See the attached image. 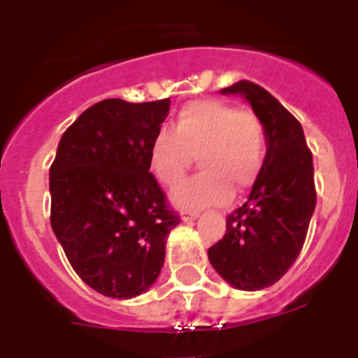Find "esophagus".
Listing matches in <instances>:
<instances>
[{"mask_svg":"<svg viewBox=\"0 0 358 358\" xmlns=\"http://www.w3.org/2000/svg\"><path fill=\"white\" fill-rule=\"evenodd\" d=\"M181 217L185 222H188V220H195V218L199 217V211L197 210H182Z\"/></svg>","mask_w":358,"mask_h":358,"instance_id":"obj_1","label":"esophagus"}]
</instances>
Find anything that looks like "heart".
Masks as SVG:
<instances>
[{"label":"heart","instance_id":"b5f03b06","mask_svg":"<svg viewBox=\"0 0 358 358\" xmlns=\"http://www.w3.org/2000/svg\"><path fill=\"white\" fill-rule=\"evenodd\" d=\"M267 152L262 120L222 100H195L179 109L173 131L161 129L150 143V169L163 186H176L199 156L204 170L172 194L179 208L217 206L233 188L245 192L262 172Z\"/></svg>","mask_w":358,"mask_h":358}]
</instances>
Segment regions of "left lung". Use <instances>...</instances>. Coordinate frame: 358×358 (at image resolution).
<instances>
[{
	"label": "left lung",
	"instance_id": "left-lung-1",
	"mask_svg": "<svg viewBox=\"0 0 358 358\" xmlns=\"http://www.w3.org/2000/svg\"><path fill=\"white\" fill-rule=\"evenodd\" d=\"M222 93L251 103L265 127L267 154L249 199L227 215L226 235L208 249V258L229 285L262 290L301 252L317 199L314 161L301 123L262 85L240 80Z\"/></svg>",
	"mask_w": 358,
	"mask_h": 358
}]
</instances>
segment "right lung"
Returning a JSON list of instances; mask_svg holds the SVG:
<instances>
[{
	"label": "right lung",
	"instance_id": "obj_1",
	"mask_svg": "<svg viewBox=\"0 0 358 358\" xmlns=\"http://www.w3.org/2000/svg\"><path fill=\"white\" fill-rule=\"evenodd\" d=\"M170 100L107 98L66 129L50 166V222L73 271L96 292L140 296L157 280L179 215L150 170Z\"/></svg>",
	"mask_w": 358,
	"mask_h": 358
}]
</instances>
